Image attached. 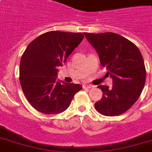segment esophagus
Segmentation results:
<instances>
[{
	"mask_svg": "<svg viewBox=\"0 0 152 152\" xmlns=\"http://www.w3.org/2000/svg\"><path fill=\"white\" fill-rule=\"evenodd\" d=\"M83 87L84 89H86V88H88V89H91V88H93V86L91 85V84H83Z\"/></svg>",
	"mask_w": 152,
	"mask_h": 152,
	"instance_id": "34e87169",
	"label": "esophagus"
}]
</instances>
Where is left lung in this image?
Listing matches in <instances>:
<instances>
[{
	"mask_svg": "<svg viewBox=\"0 0 152 152\" xmlns=\"http://www.w3.org/2000/svg\"><path fill=\"white\" fill-rule=\"evenodd\" d=\"M83 34L113 80L112 87L98 86L102 98L95 103V109L102 115H120L132 107L144 87L146 69L141 53L132 42L116 33Z\"/></svg>",
	"mask_w": 152,
	"mask_h": 152,
	"instance_id": "left-lung-1",
	"label": "left lung"
}]
</instances>
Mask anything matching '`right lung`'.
Instances as JSON below:
<instances>
[{"instance_id": "add662e5", "label": "right lung", "mask_w": 152, "mask_h": 152, "mask_svg": "<svg viewBox=\"0 0 152 152\" xmlns=\"http://www.w3.org/2000/svg\"><path fill=\"white\" fill-rule=\"evenodd\" d=\"M81 33L49 31L27 46L20 64V81L25 97L39 112L55 114L69 106L82 85L57 80V67L66 61L83 39Z\"/></svg>"}]
</instances>
